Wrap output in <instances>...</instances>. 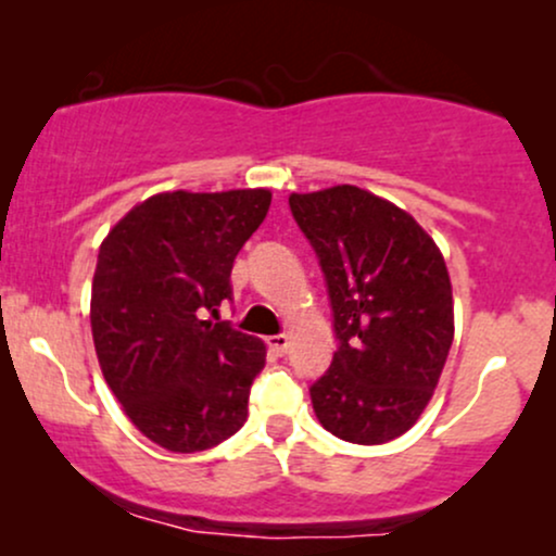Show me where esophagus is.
<instances>
[{
    "instance_id": "34e87169",
    "label": "esophagus",
    "mask_w": 556,
    "mask_h": 556,
    "mask_svg": "<svg viewBox=\"0 0 556 556\" xmlns=\"http://www.w3.org/2000/svg\"><path fill=\"white\" fill-rule=\"evenodd\" d=\"M266 344H269V350L277 355V358H282V355H287V350H290V337L271 334V337H266Z\"/></svg>"
}]
</instances>
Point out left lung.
I'll use <instances>...</instances> for the list:
<instances>
[{
  "instance_id": "obj_1",
  "label": "left lung",
  "mask_w": 556,
  "mask_h": 556,
  "mask_svg": "<svg viewBox=\"0 0 556 556\" xmlns=\"http://www.w3.org/2000/svg\"><path fill=\"white\" fill-rule=\"evenodd\" d=\"M290 212L334 318L337 353L311 384L316 418L344 442H392L429 405L455 337L442 253L410 214L355 185L292 193Z\"/></svg>"
}]
</instances>
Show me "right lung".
Returning a JSON list of instances; mask_svg holds the SVG:
<instances>
[{
    "instance_id": "right-lung-1",
    "label": "right lung",
    "mask_w": 556,
    "mask_h": 556,
    "mask_svg": "<svg viewBox=\"0 0 556 556\" xmlns=\"http://www.w3.org/2000/svg\"><path fill=\"white\" fill-rule=\"evenodd\" d=\"M269 206L264 188L159 193L101 242L91 290L96 355L127 418L164 450H208L245 424L266 348L206 314L232 295L235 256Z\"/></svg>"
}]
</instances>
